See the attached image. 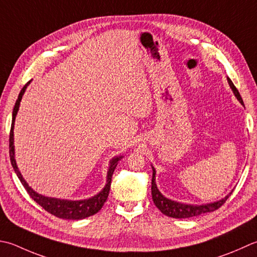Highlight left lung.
Segmentation results:
<instances>
[{
  "label": "left lung",
  "mask_w": 257,
  "mask_h": 257,
  "mask_svg": "<svg viewBox=\"0 0 257 257\" xmlns=\"http://www.w3.org/2000/svg\"><path fill=\"white\" fill-rule=\"evenodd\" d=\"M227 81H228L230 89L233 90L235 97L237 98L238 101L244 105L243 99H242V97H240L238 90L236 89L234 83L232 82V80L227 78ZM230 194L232 193H229L227 196H225L223 199L217 200V202L209 203V204H203V205H188V204L175 202V200L165 197V196L159 192V189L157 188V185H156V170L153 167V178H152L153 200L156 205V207H157L160 212L165 214L166 216H169V217L189 218V217H195V216H199V215L205 214V213L214 212V210L218 209L220 206H222L226 202V200H227Z\"/></svg>",
  "instance_id": "left-lung-1"
}]
</instances>
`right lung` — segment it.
<instances>
[{
    "label": "right lung",
    "instance_id": "add662e5",
    "mask_svg": "<svg viewBox=\"0 0 257 257\" xmlns=\"http://www.w3.org/2000/svg\"><path fill=\"white\" fill-rule=\"evenodd\" d=\"M30 82L24 85L22 88L21 92H20L17 102H15V105L13 108V113H12V124H11V132H10V159H11V164L12 167L14 169L15 174L20 179V182L22 183L24 186V188L27 189L28 194L31 196V198L34 200L35 203H38L42 208L47 210L48 213L52 214L54 216H57L59 218H63V219H83L87 218L89 216H92L95 213H98L100 209L102 208L103 204L105 203V200L108 198L109 195V190H110V186H111V178H112V174L114 172L115 167H117L118 162L121 159L123 156H118V157H114L111 160H110V165H109V169L107 173V184L103 187L101 192L98 193L97 195H94L93 197L88 198V199H82V200H68V199H60V198H52V197H47V196H43L41 194H38L37 192L30 187L28 183L25 182L24 178L22 177L21 173L17 166V162H15V157H14V121H15V117H17V113L19 111L20 108V102H21L22 95L25 92V89L29 85Z\"/></svg>",
    "mask_w": 257,
    "mask_h": 257
}]
</instances>
